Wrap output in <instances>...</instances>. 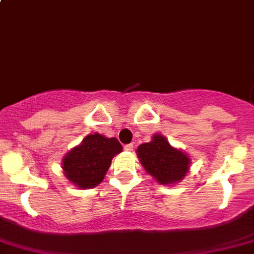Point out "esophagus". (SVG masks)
Instances as JSON below:
<instances>
[{
	"label": "esophagus",
	"instance_id": "esophagus-1",
	"mask_svg": "<svg viewBox=\"0 0 254 254\" xmlns=\"http://www.w3.org/2000/svg\"><path fill=\"white\" fill-rule=\"evenodd\" d=\"M132 148H134V144H132V143L125 144V145H124V149L127 150V152H130V150H132Z\"/></svg>",
	"mask_w": 254,
	"mask_h": 254
}]
</instances>
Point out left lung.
<instances>
[{
    "instance_id": "obj_1",
    "label": "left lung",
    "mask_w": 254,
    "mask_h": 254,
    "mask_svg": "<svg viewBox=\"0 0 254 254\" xmlns=\"http://www.w3.org/2000/svg\"><path fill=\"white\" fill-rule=\"evenodd\" d=\"M138 157L149 175L168 185L181 181L189 171L190 158L181 150L175 149L162 135H154L150 143L139 145Z\"/></svg>"
}]
</instances>
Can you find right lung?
Segmentation results:
<instances>
[{"instance_id": "1", "label": "right lung", "mask_w": 254, "mask_h": 254, "mask_svg": "<svg viewBox=\"0 0 254 254\" xmlns=\"http://www.w3.org/2000/svg\"><path fill=\"white\" fill-rule=\"evenodd\" d=\"M123 150L115 138H105L95 132L84 138L63 158L65 177L81 189L95 187L104 180L113 157Z\"/></svg>"}]
</instances>
